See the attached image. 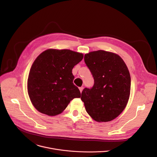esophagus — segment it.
<instances>
[{
    "instance_id": "obj_1",
    "label": "esophagus",
    "mask_w": 157,
    "mask_h": 157,
    "mask_svg": "<svg viewBox=\"0 0 157 157\" xmlns=\"http://www.w3.org/2000/svg\"><path fill=\"white\" fill-rule=\"evenodd\" d=\"M79 91H80V92H81V93H82V90H83V89H84V87H83L82 86H81V87H79Z\"/></svg>"
}]
</instances>
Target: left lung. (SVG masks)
Here are the masks:
<instances>
[{
    "label": "left lung",
    "mask_w": 157,
    "mask_h": 157,
    "mask_svg": "<svg viewBox=\"0 0 157 157\" xmlns=\"http://www.w3.org/2000/svg\"><path fill=\"white\" fill-rule=\"evenodd\" d=\"M94 84L81 93L87 114L102 122L116 119L124 110L130 92V76L124 60L117 54L98 50L84 55Z\"/></svg>",
    "instance_id": "1"
}]
</instances>
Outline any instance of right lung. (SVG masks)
Returning <instances> with one entry per match:
<instances>
[{
	"label": "right lung",
	"mask_w": 157,
	"mask_h": 157,
	"mask_svg": "<svg viewBox=\"0 0 157 157\" xmlns=\"http://www.w3.org/2000/svg\"><path fill=\"white\" fill-rule=\"evenodd\" d=\"M83 54L70 50L48 49L33 62L27 81L30 101L40 113L50 116L61 114L74 98L81 97L73 81L72 70Z\"/></svg>",
	"instance_id": "add662e5"
}]
</instances>
